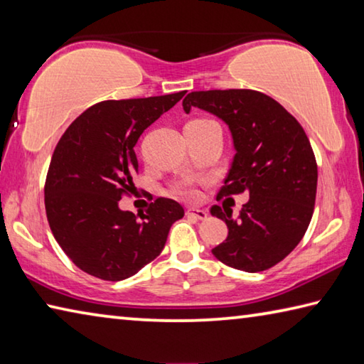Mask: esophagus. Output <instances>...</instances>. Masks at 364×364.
<instances>
[{
    "mask_svg": "<svg viewBox=\"0 0 364 364\" xmlns=\"http://www.w3.org/2000/svg\"><path fill=\"white\" fill-rule=\"evenodd\" d=\"M186 215L189 218H194V220H207L208 217V213L205 210H200V208H189Z\"/></svg>",
    "mask_w": 364,
    "mask_h": 364,
    "instance_id": "1",
    "label": "esophagus"
}]
</instances>
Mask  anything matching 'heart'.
<instances>
[{
	"label": "heart",
	"mask_w": 364,
	"mask_h": 364,
	"mask_svg": "<svg viewBox=\"0 0 364 364\" xmlns=\"http://www.w3.org/2000/svg\"><path fill=\"white\" fill-rule=\"evenodd\" d=\"M193 122L208 123V120H193ZM176 194L184 197V199H194V197H196V191H194L193 186H189V184H180V186L176 188Z\"/></svg>",
	"instance_id": "b5f03b06"
}]
</instances>
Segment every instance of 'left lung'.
Here are the masks:
<instances>
[{"instance_id":"1","label":"left lung","mask_w":364,"mask_h":364,"mask_svg":"<svg viewBox=\"0 0 364 364\" xmlns=\"http://www.w3.org/2000/svg\"><path fill=\"white\" fill-rule=\"evenodd\" d=\"M202 109L223 120L234 154L220 197L249 194L236 218L213 205L228 237L212 254L228 267L257 273L297 247L310 225L316 199L315 154L300 123L273 97L254 90L193 91L184 112Z\"/></svg>"}]
</instances>
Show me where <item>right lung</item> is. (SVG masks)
<instances>
[{
	"label": "right lung",
	"mask_w": 364,
	"mask_h": 364,
	"mask_svg": "<svg viewBox=\"0 0 364 364\" xmlns=\"http://www.w3.org/2000/svg\"><path fill=\"white\" fill-rule=\"evenodd\" d=\"M184 95L97 102L59 139L45 184L46 217L60 249L85 273L106 281L136 274L183 218V207L165 197L138 215L119 200L138 173L139 136Z\"/></svg>",
	"instance_id": "1"
}]
</instances>
